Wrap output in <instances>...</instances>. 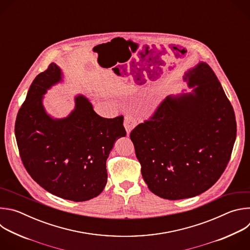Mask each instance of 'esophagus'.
Segmentation results:
<instances>
[{
	"label": "esophagus",
	"mask_w": 250,
	"mask_h": 250,
	"mask_svg": "<svg viewBox=\"0 0 250 250\" xmlns=\"http://www.w3.org/2000/svg\"><path fill=\"white\" fill-rule=\"evenodd\" d=\"M137 125L135 119L133 118L132 115H126L125 117V120H124V125L125 127V130H126V134L128 135L130 133V131L135 127V125Z\"/></svg>",
	"instance_id": "1"
}]
</instances>
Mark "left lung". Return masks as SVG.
Wrapping results in <instances>:
<instances>
[{
	"label": "left lung",
	"instance_id": "1",
	"mask_svg": "<svg viewBox=\"0 0 250 250\" xmlns=\"http://www.w3.org/2000/svg\"><path fill=\"white\" fill-rule=\"evenodd\" d=\"M184 79L192 93L168 96L129 135L148 189L167 200L209 189L228 166L236 137L232 105L212 69L200 62Z\"/></svg>",
	"mask_w": 250,
	"mask_h": 250
}]
</instances>
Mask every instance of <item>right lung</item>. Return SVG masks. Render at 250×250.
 Returning <instances> with one entry per match:
<instances>
[{
	"label": "right lung",
	"instance_id": "1",
	"mask_svg": "<svg viewBox=\"0 0 250 250\" xmlns=\"http://www.w3.org/2000/svg\"><path fill=\"white\" fill-rule=\"evenodd\" d=\"M61 78L54 63L35 77L18 113L15 133L22 164L32 179L57 197L83 202L104 190L106 159L115 141L126 131L123 116L100 117L82 95L75 98V109L67 118L47 115L43 95Z\"/></svg>",
	"mask_w": 250,
	"mask_h": 250
}]
</instances>
